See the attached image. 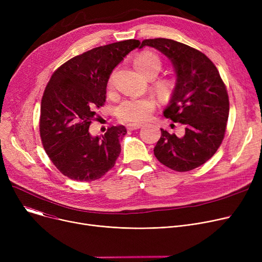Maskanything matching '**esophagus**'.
<instances>
[{
	"label": "esophagus",
	"mask_w": 262,
	"mask_h": 262,
	"mask_svg": "<svg viewBox=\"0 0 262 262\" xmlns=\"http://www.w3.org/2000/svg\"><path fill=\"white\" fill-rule=\"evenodd\" d=\"M142 127V124H127V129L128 130H135V129H139Z\"/></svg>",
	"instance_id": "esophagus-1"
}]
</instances>
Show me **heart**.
Listing matches in <instances>:
<instances>
[{
	"mask_svg": "<svg viewBox=\"0 0 262 262\" xmlns=\"http://www.w3.org/2000/svg\"><path fill=\"white\" fill-rule=\"evenodd\" d=\"M134 64L137 70L146 77L157 75L161 69V61L159 57L156 54L150 52H142L137 55L134 59ZM157 89L162 95L168 96L174 89V82L171 79H162L157 84ZM154 108L155 101L148 96L129 99L120 104L118 108V116L123 121L138 123L145 121L150 116V113L153 112Z\"/></svg>",
	"mask_w": 262,
	"mask_h": 262,
	"instance_id": "obj_1",
	"label": "heart"
}]
</instances>
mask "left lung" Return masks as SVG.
Returning a JSON list of instances; mask_svg holds the SVG:
<instances>
[{"label": "left lung", "mask_w": 262, "mask_h": 262, "mask_svg": "<svg viewBox=\"0 0 262 262\" xmlns=\"http://www.w3.org/2000/svg\"><path fill=\"white\" fill-rule=\"evenodd\" d=\"M154 48L167 56L176 81L163 116L185 126V135L160 128L154 155L177 171L193 170L209 160L225 135L229 113L226 87L216 67L202 52L172 39H145L139 49Z\"/></svg>", "instance_id": "obj_1"}]
</instances>
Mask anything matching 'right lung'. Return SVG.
Segmentation results:
<instances>
[{
    "label": "right lung",
    "mask_w": 262,
    "mask_h": 262,
    "mask_svg": "<svg viewBox=\"0 0 262 262\" xmlns=\"http://www.w3.org/2000/svg\"><path fill=\"white\" fill-rule=\"evenodd\" d=\"M129 39L94 48L64 62L52 75L40 109V137L54 166L77 182L104 176L116 164L125 126L89 133L95 109L104 105L114 69L139 46Z\"/></svg>",
    "instance_id": "obj_1"
}]
</instances>
